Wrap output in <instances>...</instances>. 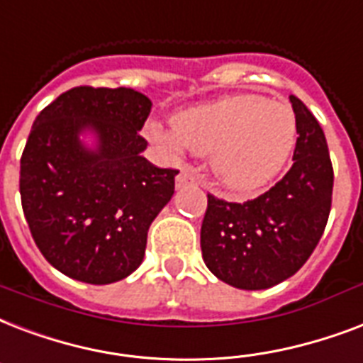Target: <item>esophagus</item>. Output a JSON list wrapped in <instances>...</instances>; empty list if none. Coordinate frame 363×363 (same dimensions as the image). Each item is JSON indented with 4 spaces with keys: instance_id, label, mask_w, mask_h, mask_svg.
Returning <instances> with one entry per match:
<instances>
[{
    "instance_id": "esophagus-1",
    "label": "esophagus",
    "mask_w": 363,
    "mask_h": 363,
    "mask_svg": "<svg viewBox=\"0 0 363 363\" xmlns=\"http://www.w3.org/2000/svg\"><path fill=\"white\" fill-rule=\"evenodd\" d=\"M196 182H199V178H196L191 168H182V172L176 178V187H187V185L196 184Z\"/></svg>"
}]
</instances>
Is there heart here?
Here are the masks:
<instances>
[{
	"label": "heart",
	"instance_id": "1",
	"mask_svg": "<svg viewBox=\"0 0 363 363\" xmlns=\"http://www.w3.org/2000/svg\"><path fill=\"white\" fill-rule=\"evenodd\" d=\"M296 132L289 106L257 94L223 98L174 119L178 142L196 155H212L216 178L238 193L277 176L294 150Z\"/></svg>",
	"mask_w": 363,
	"mask_h": 363
}]
</instances>
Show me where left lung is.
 <instances>
[{
  "mask_svg": "<svg viewBox=\"0 0 363 363\" xmlns=\"http://www.w3.org/2000/svg\"><path fill=\"white\" fill-rule=\"evenodd\" d=\"M294 164L257 199L229 202L208 193L201 227L204 263L240 289H265L294 277L324 235L333 193V167L322 126L297 96Z\"/></svg>",
  "mask_w": 363,
  "mask_h": 363,
  "instance_id": "left-lung-1",
  "label": "left lung"
}]
</instances>
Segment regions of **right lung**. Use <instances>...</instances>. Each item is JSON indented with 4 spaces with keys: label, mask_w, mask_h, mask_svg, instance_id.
Instances as JSON below:
<instances>
[{
    "label": "right lung",
    "mask_w": 363,
    "mask_h": 363,
    "mask_svg": "<svg viewBox=\"0 0 363 363\" xmlns=\"http://www.w3.org/2000/svg\"><path fill=\"white\" fill-rule=\"evenodd\" d=\"M150 111L134 89L75 86L35 117L21 159L22 210L39 252L66 277L111 284L142 263L179 172L142 157ZM89 128L96 152L79 142Z\"/></svg>",
    "instance_id": "right-lung-1"
}]
</instances>
